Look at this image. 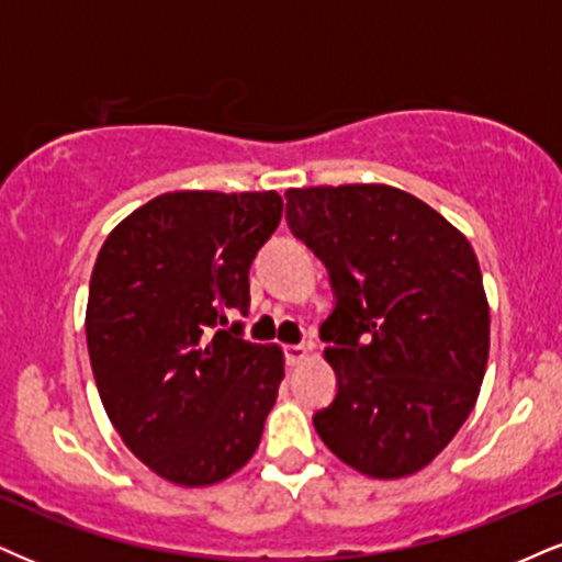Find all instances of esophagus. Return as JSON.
Wrapping results in <instances>:
<instances>
[{"mask_svg": "<svg viewBox=\"0 0 562 562\" xmlns=\"http://www.w3.org/2000/svg\"><path fill=\"white\" fill-rule=\"evenodd\" d=\"M306 358H308V348L306 346H285L288 367H295V363L306 361Z\"/></svg>", "mask_w": 562, "mask_h": 562, "instance_id": "obj_1", "label": "esophagus"}]
</instances>
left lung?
Masks as SVG:
<instances>
[{"mask_svg":"<svg viewBox=\"0 0 562 562\" xmlns=\"http://www.w3.org/2000/svg\"><path fill=\"white\" fill-rule=\"evenodd\" d=\"M285 199L290 233L335 293L319 337L337 395L314 427L361 474H416L463 427L484 380L490 306L474 248L390 186L290 188Z\"/></svg>","mask_w":562,"mask_h":562,"instance_id":"1","label":"left lung"}]
</instances>
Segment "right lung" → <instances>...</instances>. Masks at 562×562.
Instances as JSON below:
<instances>
[{"label":"right lung","instance_id":"1","mask_svg":"<svg viewBox=\"0 0 562 562\" xmlns=\"http://www.w3.org/2000/svg\"><path fill=\"white\" fill-rule=\"evenodd\" d=\"M280 216L274 191L161 193L93 263L86 340L101 403L167 482L216 484L259 448L285 358L227 316L248 314V269Z\"/></svg>","mask_w":562,"mask_h":562}]
</instances>
